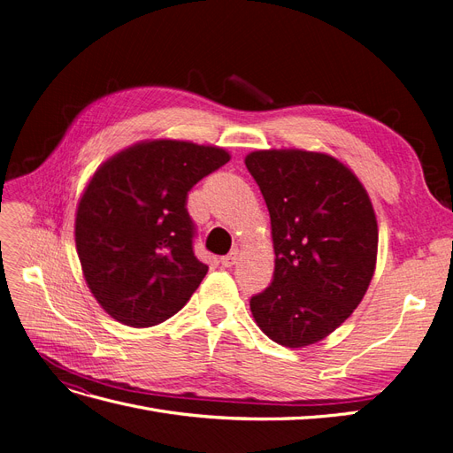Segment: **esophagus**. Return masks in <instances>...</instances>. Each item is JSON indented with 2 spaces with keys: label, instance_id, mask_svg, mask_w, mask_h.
I'll return each mask as SVG.
<instances>
[{
  "label": "esophagus",
  "instance_id": "esophagus-1",
  "mask_svg": "<svg viewBox=\"0 0 453 453\" xmlns=\"http://www.w3.org/2000/svg\"><path fill=\"white\" fill-rule=\"evenodd\" d=\"M236 260H238V251H230L228 255H225V257L221 258V265H223L225 268H230V266L236 265Z\"/></svg>",
  "mask_w": 453,
  "mask_h": 453
}]
</instances>
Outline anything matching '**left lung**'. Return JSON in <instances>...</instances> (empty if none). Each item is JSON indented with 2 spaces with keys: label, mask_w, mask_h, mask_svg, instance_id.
Returning <instances> with one entry per match:
<instances>
[{
  "label": "left lung",
  "mask_w": 453,
  "mask_h": 453,
  "mask_svg": "<svg viewBox=\"0 0 453 453\" xmlns=\"http://www.w3.org/2000/svg\"><path fill=\"white\" fill-rule=\"evenodd\" d=\"M245 166L265 196L276 253L272 283L251 296V313L276 344H315L349 318L374 276L372 202L357 175L325 153L255 150Z\"/></svg>",
  "instance_id": "1"
}]
</instances>
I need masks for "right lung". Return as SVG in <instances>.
<instances>
[{"label": "right lung", "mask_w": 453, "mask_h": 453, "mask_svg": "<svg viewBox=\"0 0 453 453\" xmlns=\"http://www.w3.org/2000/svg\"><path fill=\"white\" fill-rule=\"evenodd\" d=\"M228 160L221 147L153 140L96 170L77 205L75 245L90 293L113 319L158 325L198 289L208 266L193 251L187 195Z\"/></svg>", "instance_id": "obj_1"}]
</instances>
